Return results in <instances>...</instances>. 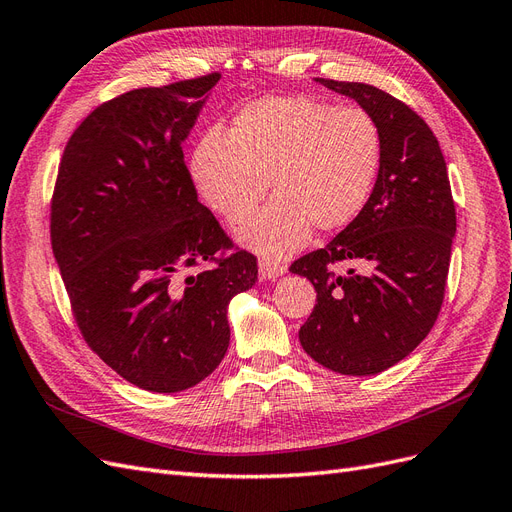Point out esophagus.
<instances>
[{
  "instance_id": "obj_1",
  "label": "esophagus",
  "mask_w": 512,
  "mask_h": 512,
  "mask_svg": "<svg viewBox=\"0 0 512 512\" xmlns=\"http://www.w3.org/2000/svg\"><path fill=\"white\" fill-rule=\"evenodd\" d=\"M258 271L262 279H277L286 273V267L277 260H269V258H262L258 262Z\"/></svg>"
}]
</instances>
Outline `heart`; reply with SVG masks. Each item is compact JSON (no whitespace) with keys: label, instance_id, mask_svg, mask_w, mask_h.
Masks as SVG:
<instances>
[{"label":"heart","instance_id":"1","mask_svg":"<svg viewBox=\"0 0 512 512\" xmlns=\"http://www.w3.org/2000/svg\"><path fill=\"white\" fill-rule=\"evenodd\" d=\"M381 163V129L368 112L292 95L245 105L226 139H199L190 175L228 224L252 214L271 180L275 199L239 228L237 241L284 258L307 245L313 226L332 233L354 222L373 197Z\"/></svg>","mask_w":512,"mask_h":512}]
</instances>
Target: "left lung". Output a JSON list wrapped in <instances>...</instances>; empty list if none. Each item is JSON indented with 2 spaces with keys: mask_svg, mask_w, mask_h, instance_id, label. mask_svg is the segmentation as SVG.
<instances>
[{
  "mask_svg": "<svg viewBox=\"0 0 512 512\" xmlns=\"http://www.w3.org/2000/svg\"><path fill=\"white\" fill-rule=\"evenodd\" d=\"M358 101L383 137L381 173L362 214L324 250L298 258L317 301L298 330L303 349L334 373L366 377L398 364L428 337L440 305L455 237V205L438 139L409 105L362 82L315 78ZM365 264L337 276L331 264Z\"/></svg>",
  "mask_w": 512,
  "mask_h": 512,
  "instance_id": "obj_1",
  "label": "left lung"
}]
</instances>
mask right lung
Returning a JSON list of instances; mask_svg holds the SVG:
<instances>
[{
	"label": "right lung",
	"mask_w": 512,
	"mask_h": 512,
	"mask_svg": "<svg viewBox=\"0 0 512 512\" xmlns=\"http://www.w3.org/2000/svg\"><path fill=\"white\" fill-rule=\"evenodd\" d=\"M220 74L135 88L88 114L65 146L50 209L52 254L84 341L142 390L209 377L231 328L228 303L258 279L199 203L182 144Z\"/></svg>",
	"instance_id": "1"
}]
</instances>
